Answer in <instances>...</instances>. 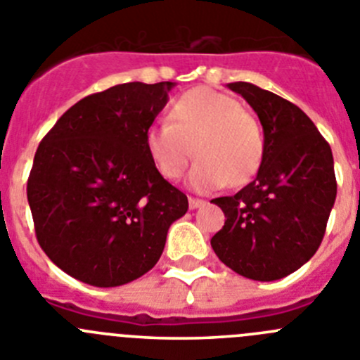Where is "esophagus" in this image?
Returning <instances> with one entry per match:
<instances>
[{"label": "esophagus", "instance_id": "esophagus-1", "mask_svg": "<svg viewBox=\"0 0 360 360\" xmlns=\"http://www.w3.org/2000/svg\"><path fill=\"white\" fill-rule=\"evenodd\" d=\"M188 204H190V210H197V207L204 206V204H206V200L193 199V197H190V199H188Z\"/></svg>", "mask_w": 360, "mask_h": 360}]
</instances>
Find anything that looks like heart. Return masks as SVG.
Returning <instances> with one entry per match:
<instances>
[{"instance_id":"obj_1","label":"heart","mask_w":360,"mask_h":360,"mask_svg":"<svg viewBox=\"0 0 360 360\" xmlns=\"http://www.w3.org/2000/svg\"><path fill=\"white\" fill-rule=\"evenodd\" d=\"M146 150L158 172L179 179L193 156L190 186L213 191L241 186L256 176L264 154L263 131L256 117L241 108L229 94L199 86L170 104L169 122H156L146 131Z\"/></svg>"}]
</instances>
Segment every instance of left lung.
Here are the masks:
<instances>
[{
  "mask_svg": "<svg viewBox=\"0 0 360 360\" xmlns=\"http://www.w3.org/2000/svg\"><path fill=\"white\" fill-rule=\"evenodd\" d=\"M227 86L259 117L264 154L256 179L211 200L226 214L211 247L236 274L277 281L307 263L323 240L338 193L334 158L297 104L247 82Z\"/></svg>",
  "mask_w": 360,
  "mask_h": 360,
  "instance_id": "1",
  "label": "left lung"
}]
</instances>
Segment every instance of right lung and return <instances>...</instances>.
<instances>
[{
  "instance_id": "right-lung-1",
  "label": "right lung",
  "mask_w": 360,
  "mask_h": 360,
  "mask_svg": "<svg viewBox=\"0 0 360 360\" xmlns=\"http://www.w3.org/2000/svg\"><path fill=\"white\" fill-rule=\"evenodd\" d=\"M174 85L133 82L83 97L40 142L28 204L39 245L70 277L97 288L142 277L188 211L143 142Z\"/></svg>"
}]
</instances>
